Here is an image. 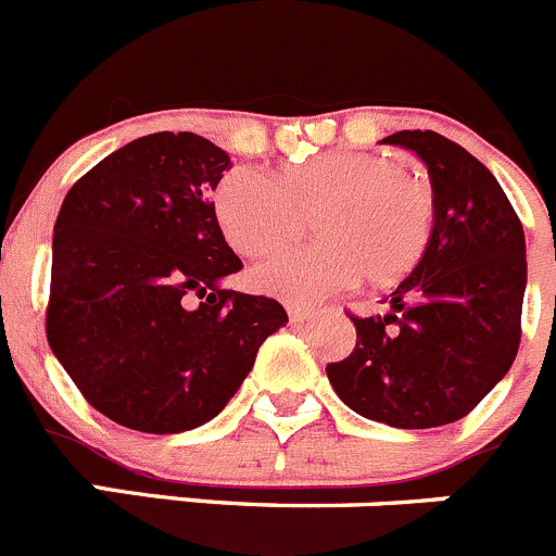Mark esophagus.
<instances>
[{
  "label": "esophagus",
  "mask_w": 556,
  "mask_h": 556,
  "mask_svg": "<svg viewBox=\"0 0 556 556\" xmlns=\"http://www.w3.org/2000/svg\"><path fill=\"white\" fill-rule=\"evenodd\" d=\"M288 318L290 324H304L307 318H313V309L302 307V304H288Z\"/></svg>",
  "instance_id": "34e87169"
}]
</instances>
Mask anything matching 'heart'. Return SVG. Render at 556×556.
I'll use <instances>...</instances> for the list:
<instances>
[{"label":"heart","instance_id":"obj_1","mask_svg":"<svg viewBox=\"0 0 556 556\" xmlns=\"http://www.w3.org/2000/svg\"><path fill=\"white\" fill-rule=\"evenodd\" d=\"M214 214L243 257L293 243L313 214L318 241L254 271V285L288 302H320L362 277L387 288L417 268L435 227V194L387 153L334 150L274 175L236 167L214 191Z\"/></svg>","mask_w":556,"mask_h":556}]
</instances>
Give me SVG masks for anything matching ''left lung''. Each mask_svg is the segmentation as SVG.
Here are the masks:
<instances>
[{
	"label": "left lung",
	"instance_id": "obj_1",
	"mask_svg": "<svg viewBox=\"0 0 556 556\" xmlns=\"http://www.w3.org/2000/svg\"><path fill=\"white\" fill-rule=\"evenodd\" d=\"M383 142L425 161L433 238L387 315H351L354 351L326 365V376L362 417L439 428L466 417L516 359L527 243L507 194L469 150L435 131H397Z\"/></svg>",
	"mask_w": 556,
	"mask_h": 556
}]
</instances>
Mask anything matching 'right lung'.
Here are the masks:
<instances>
[{
	"label": "right lung",
	"instance_id": "obj_1",
	"mask_svg": "<svg viewBox=\"0 0 556 556\" xmlns=\"http://www.w3.org/2000/svg\"><path fill=\"white\" fill-rule=\"evenodd\" d=\"M227 167L205 137L159 131L98 161L62 200L46 337L117 425L180 433L214 419L288 324L268 295L219 288L243 268L211 202Z\"/></svg>",
	"mask_w": 556,
	"mask_h": 556
}]
</instances>
